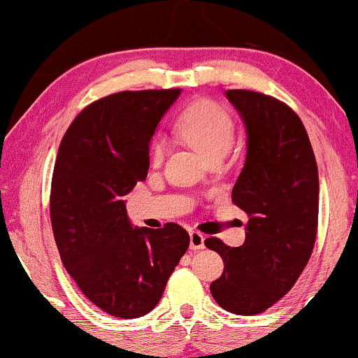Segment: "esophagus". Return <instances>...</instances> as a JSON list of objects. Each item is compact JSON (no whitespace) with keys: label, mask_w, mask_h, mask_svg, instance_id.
Returning a JSON list of instances; mask_svg holds the SVG:
<instances>
[{"label":"esophagus","mask_w":358,"mask_h":358,"mask_svg":"<svg viewBox=\"0 0 358 358\" xmlns=\"http://www.w3.org/2000/svg\"><path fill=\"white\" fill-rule=\"evenodd\" d=\"M189 245L191 249H203L205 248V236H203L201 232H198V230H191L189 232Z\"/></svg>","instance_id":"1"}]
</instances>
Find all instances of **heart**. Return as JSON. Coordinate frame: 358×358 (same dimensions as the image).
Wrapping results in <instances>:
<instances>
[{
	"mask_svg": "<svg viewBox=\"0 0 358 358\" xmlns=\"http://www.w3.org/2000/svg\"><path fill=\"white\" fill-rule=\"evenodd\" d=\"M174 129L182 140L210 157H224L234 141V121L220 103L199 99L184 107L176 117ZM165 157V140L153 136L148 145V164L157 167Z\"/></svg>",
	"mask_w": 358,
	"mask_h": 358,
	"instance_id": "obj_1",
	"label": "heart"
}]
</instances>
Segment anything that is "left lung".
Wrapping results in <instances>:
<instances>
[{"label":"left lung","mask_w":358,"mask_h":358,"mask_svg":"<svg viewBox=\"0 0 358 358\" xmlns=\"http://www.w3.org/2000/svg\"><path fill=\"white\" fill-rule=\"evenodd\" d=\"M227 99L248 129V157L232 203L249 220L241 248L217 237L205 241L224 259V273L210 292L229 313L255 316L295 285L313 255L317 164L301 117L285 102L252 90H227Z\"/></svg>","instance_id":"8db88e82"}]
</instances>
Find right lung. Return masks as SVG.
Returning a JSON list of instances; mask_svg holds the SVG:
<instances>
[{
  "mask_svg": "<svg viewBox=\"0 0 358 358\" xmlns=\"http://www.w3.org/2000/svg\"><path fill=\"white\" fill-rule=\"evenodd\" d=\"M179 88L126 90L87 106L61 140L51 182V224L64 268L109 316L148 314L189 248L178 224L136 229L124 196L147 179L148 145Z\"/></svg>",
  "mask_w": 358,
  "mask_h": 358,
  "instance_id": "add662e5",
  "label": "right lung"
}]
</instances>
